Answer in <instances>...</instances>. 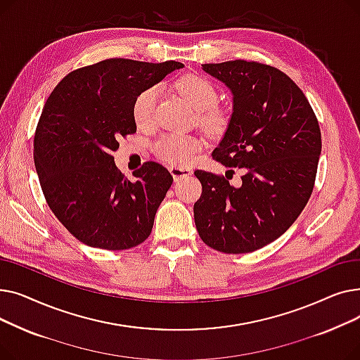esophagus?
<instances>
[{"instance_id":"34e87169","label":"esophagus","mask_w":360,"mask_h":360,"mask_svg":"<svg viewBox=\"0 0 360 360\" xmlns=\"http://www.w3.org/2000/svg\"><path fill=\"white\" fill-rule=\"evenodd\" d=\"M169 170H170V174H172V176H174V179H175V181H179V179L185 178V176H190V175L193 174V170H191V169H188V167H178V166H172V167H170Z\"/></svg>"}]
</instances>
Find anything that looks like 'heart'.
<instances>
[{
  "instance_id": "b5f03b06",
  "label": "heart",
  "mask_w": 360,
  "mask_h": 360,
  "mask_svg": "<svg viewBox=\"0 0 360 360\" xmlns=\"http://www.w3.org/2000/svg\"><path fill=\"white\" fill-rule=\"evenodd\" d=\"M178 89L200 112L202 124L216 128L221 124L220 113L214 109L217 90L214 84L197 74H188L178 82ZM160 86H151L143 90L132 105V117L140 128H148L155 122V113L160 96ZM201 147V141L193 136H166L156 143V153L165 162L176 166H186Z\"/></svg>"
}]
</instances>
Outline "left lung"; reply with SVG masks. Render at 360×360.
Wrapping results in <instances>:
<instances>
[{
  "instance_id": "8db88e82",
  "label": "left lung",
  "mask_w": 360,
  "mask_h": 360,
  "mask_svg": "<svg viewBox=\"0 0 360 360\" xmlns=\"http://www.w3.org/2000/svg\"><path fill=\"white\" fill-rule=\"evenodd\" d=\"M232 93V115L213 158L243 169L242 184L195 170L200 238L226 254L257 251L285 233L312 194L321 131L302 90L280 70L250 61L202 64Z\"/></svg>"
}]
</instances>
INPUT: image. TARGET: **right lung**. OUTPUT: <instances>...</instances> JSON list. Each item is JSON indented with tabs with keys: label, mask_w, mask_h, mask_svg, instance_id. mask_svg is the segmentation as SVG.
I'll return each mask as SVG.
<instances>
[{
	"label": "right lung",
	"mask_w": 360,
	"mask_h": 360,
	"mask_svg": "<svg viewBox=\"0 0 360 360\" xmlns=\"http://www.w3.org/2000/svg\"><path fill=\"white\" fill-rule=\"evenodd\" d=\"M179 68L110 58L70 72L48 98L34 134L36 172L52 213L89 247L129 250L153 229L172 175L146 162L129 181L112 153L137 131L136 98Z\"/></svg>",
	"instance_id": "add662e5"
}]
</instances>
